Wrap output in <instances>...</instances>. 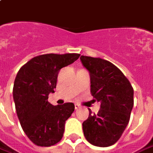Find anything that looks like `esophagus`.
I'll return each instance as SVG.
<instances>
[{"label": "esophagus", "mask_w": 153, "mask_h": 153, "mask_svg": "<svg viewBox=\"0 0 153 153\" xmlns=\"http://www.w3.org/2000/svg\"><path fill=\"white\" fill-rule=\"evenodd\" d=\"M75 108H76V109H78V108H80V105H79L78 103H75Z\"/></svg>", "instance_id": "1"}]
</instances>
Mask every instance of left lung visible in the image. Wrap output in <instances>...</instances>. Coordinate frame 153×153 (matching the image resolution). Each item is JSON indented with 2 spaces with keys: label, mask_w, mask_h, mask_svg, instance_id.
I'll use <instances>...</instances> for the list:
<instances>
[{
  "label": "left lung",
  "mask_w": 153,
  "mask_h": 153,
  "mask_svg": "<svg viewBox=\"0 0 153 153\" xmlns=\"http://www.w3.org/2000/svg\"><path fill=\"white\" fill-rule=\"evenodd\" d=\"M80 59L90 74L93 100L101 103L98 114L89 109L88 118L82 123L84 136L94 146H112L129 123L134 90L121 71L111 62L85 55Z\"/></svg>",
  "instance_id": "8db88e82"
}]
</instances>
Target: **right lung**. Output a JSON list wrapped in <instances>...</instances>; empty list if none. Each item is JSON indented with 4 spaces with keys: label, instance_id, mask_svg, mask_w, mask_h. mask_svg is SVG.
Returning a JSON list of instances; mask_svg holds the SVG:
<instances>
[{
    "label": "right lung",
    "instance_id": "add662e5",
    "mask_svg": "<svg viewBox=\"0 0 153 153\" xmlns=\"http://www.w3.org/2000/svg\"><path fill=\"white\" fill-rule=\"evenodd\" d=\"M80 54H46L33 57L17 72L13 99L21 126L29 140L39 146H50L61 140L65 120L75 109L74 103L54 106L48 102L55 93L61 68L72 64Z\"/></svg>",
    "mask_w": 153,
    "mask_h": 153
}]
</instances>
